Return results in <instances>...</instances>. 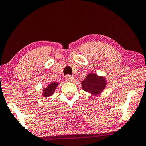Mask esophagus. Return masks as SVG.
Returning a JSON list of instances; mask_svg holds the SVG:
<instances>
[{"label": "esophagus", "instance_id": "obj_1", "mask_svg": "<svg viewBox=\"0 0 146 146\" xmlns=\"http://www.w3.org/2000/svg\"><path fill=\"white\" fill-rule=\"evenodd\" d=\"M65 79H66V81H67V82H72V81L73 80V77L71 76V75H67V76H66V77H65Z\"/></svg>", "mask_w": 146, "mask_h": 146}]
</instances>
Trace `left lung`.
<instances>
[{"label":"left lung","instance_id":"left-lung-1","mask_svg":"<svg viewBox=\"0 0 146 146\" xmlns=\"http://www.w3.org/2000/svg\"><path fill=\"white\" fill-rule=\"evenodd\" d=\"M106 81L103 77L90 73L82 82V89L93 95L100 94L106 88Z\"/></svg>","mask_w":146,"mask_h":146}]
</instances>
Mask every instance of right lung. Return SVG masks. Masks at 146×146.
<instances>
[{
	"mask_svg": "<svg viewBox=\"0 0 146 146\" xmlns=\"http://www.w3.org/2000/svg\"><path fill=\"white\" fill-rule=\"evenodd\" d=\"M58 86V82H53L49 84L46 88H44L43 90V96L44 97H49L54 94L56 90V87Z\"/></svg>",
	"mask_w": 146,
	"mask_h": 146,
	"instance_id": "1",
	"label": "right lung"
}]
</instances>
